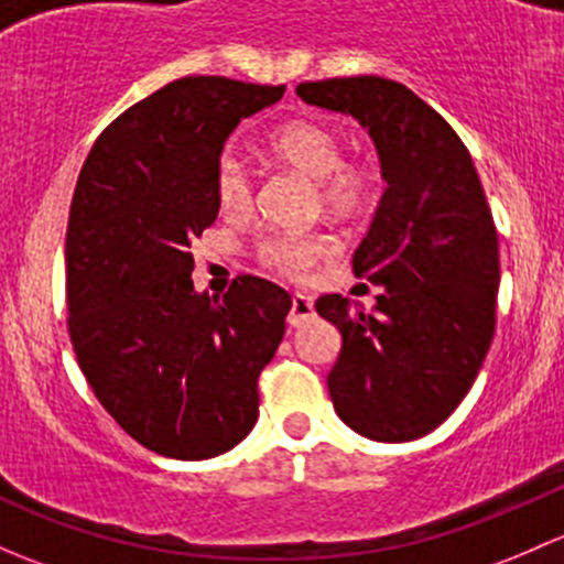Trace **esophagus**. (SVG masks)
I'll use <instances>...</instances> for the list:
<instances>
[{"instance_id": "obj_1", "label": "esophagus", "mask_w": 564, "mask_h": 564, "mask_svg": "<svg viewBox=\"0 0 564 564\" xmlns=\"http://www.w3.org/2000/svg\"><path fill=\"white\" fill-rule=\"evenodd\" d=\"M312 317H315V304H312L310 295H293V306H290V315H288V323L293 325V328H299V325L310 323Z\"/></svg>"}]
</instances>
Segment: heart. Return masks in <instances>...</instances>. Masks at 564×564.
I'll return each instance as SVG.
<instances>
[{"label": "heart", "mask_w": 564, "mask_h": 564, "mask_svg": "<svg viewBox=\"0 0 564 564\" xmlns=\"http://www.w3.org/2000/svg\"><path fill=\"white\" fill-rule=\"evenodd\" d=\"M269 152L284 167L315 184L321 206L336 217H350L375 189V171L367 162L345 160V138L336 127L317 119H295L271 135ZM214 193L223 212L243 214L252 206V178L239 154L225 152L214 173ZM334 241L330 236L312 234H265L254 243V254L265 269L299 276L328 258Z\"/></svg>", "instance_id": "obj_1"}]
</instances>
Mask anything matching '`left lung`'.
I'll return each mask as SVG.
<instances>
[{
  "label": "left lung",
  "mask_w": 564,
  "mask_h": 564,
  "mask_svg": "<svg viewBox=\"0 0 564 564\" xmlns=\"http://www.w3.org/2000/svg\"><path fill=\"white\" fill-rule=\"evenodd\" d=\"M295 95L361 121L388 184L352 254V274L382 288L375 310L339 293L315 304L341 334L330 402L364 437L417 440L467 397L495 339L499 243L484 184L454 127L397 80H310Z\"/></svg>",
  "instance_id": "left-lung-1"
}]
</instances>
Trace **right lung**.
Wrapping results in <instances>:
<instances>
[{
    "label": "right lung",
    "mask_w": 564,
    "mask_h": 564,
    "mask_svg": "<svg viewBox=\"0 0 564 564\" xmlns=\"http://www.w3.org/2000/svg\"><path fill=\"white\" fill-rule=\"evenodd\" d=\"M284 86L189 75L106 127L67 223V328L95 397L143 448L200 462L258 421V377L293 299L241 274L197 293L189 243L217 219L214 173L241 119Z\"/></svg>",
    "instance_id": "add662e5"
}]
</instances>
